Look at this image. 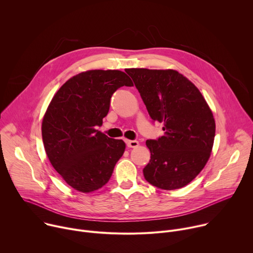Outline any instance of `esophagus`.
<instances>
[{
  "mask_svg": "<svg viewBox=\"0 0 253 253\" xmlns=\"http://www.w3.org/2000/svg\"><path fill=\"white\" fill-rule=\"evenodd\" d=\"M126 145L130 148H135L139 145V142L136 140H126Z\"/></svg>",
  "mask_w": 253,
  "mask_h": 253,
  "instance_id": "esophagus-1",
  "label": "esophagus"
}]
</instances>
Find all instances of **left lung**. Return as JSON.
Wrapping results in <instances>:
<instances>
[{"label":"left lung","mask_w":253,"mask_h":253,"mask_svg":"<svg viewBox=\"0 0 253 253\" xmlns=\"http://www.w3.org/2000/svg\"><path fill=\"white\" fill-rule=\"evenodd\" d=\"M151 119L164 124V136L147 140L151 152L146 181L164 190L181 188L209 159L215 121L200 91L174 70L127 69Z\"/></svg>","instance_id":"1"}]
</instances>
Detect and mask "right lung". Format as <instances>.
<instances>
[{
  "label": "right lung",
  "instance_id": "add662e5",
  "mask_svg": "<svg viewBox=\"0 0 253 253\" xmlns=\"http://www.w3.org/2000/svg\"><path fill=\"white\" fill-rule=\"evenodd\" d=\"M133 86L118 70H91L69 79L53 97L42 123L47 156L65 181L81 192L104 186L125 151L122 140L95 128L109 112L114 92Z\"/></svg>",
  "mask_w": 253,
  "mask_h": 253
}]
</instances>
